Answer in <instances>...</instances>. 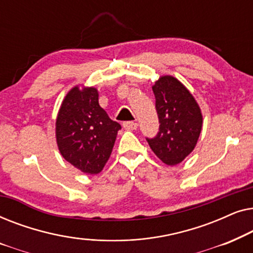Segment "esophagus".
<instances>
[{"mask_svg":"<svg viewBox=\"0 0 253 253\" xmlns=\"http://www.w3.org/2000/svg\"><path fill=\"white\" fill-rule=\"evenodd\" d=\"M123 127L126 130H136L138 127V123L133 122V121H127V122L123 123Z\"/></svg>","mask_w":253,"mask_h":253,"instance_id":"1","label":"esophagus"}]
</instances>
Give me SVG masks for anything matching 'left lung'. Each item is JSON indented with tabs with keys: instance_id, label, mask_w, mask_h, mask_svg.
Here are the masks:
<instances>
[{
	"instance_id": "8db88e82",
	"label": "left lung",
	"mask_w": 253,
	"mask_h": 253,
	"mask_svg": "<svg viewBox=\"0 0 253 253\" xmlns=\"http://www.w3.org/2000/svg\"><path fill=\"white\" fill-rule=\"evenodd\" d=\"M160 129L147 143L168 166H176L195 150L203 126V115L195 96L172 76H161L152 86Z\"/></svg>"
}]
</instances>
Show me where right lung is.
<instances>
[{
  "label": "right lung",
  "instance_id": "add662e5",
  "mask_svg": "<svg viewBox=\"0 0 253 253\" xmlns=\"http://www.w3.org/2000/svg\"><path fill=\"white\" fill-rule=\"evenodd\" d=\"M121 126L99 105L93 86H75L64 96L55 123L62 157L79 170L96 175L112 154Z\"/></svg>",
  "mask_w": 253,
  "mask_h": 253
}]
</instances>
